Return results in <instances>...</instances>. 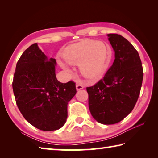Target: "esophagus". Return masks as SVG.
<instances>
[{"instance_id":"esophagus-1","label":"esophagus","mask_w":158,"mask_h":158,"mask_svg":"<svg viewBox=\"0 0 158 158\" xmlns=\"http://www.w3.org/2000/svg\"><path fill=\"white\" fill-rule=\"evenodd\" d=\"M76 89H77V90L83 89H84V85L80 84H77V85H76Z\"/></svg>"}]
</instances>
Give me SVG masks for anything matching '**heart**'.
Instances as JSON below:
<instances>
[{"label": "heart", "mask_w": 158, "mask_h": 158, "mask_svg": "<svg viewBox=\"0 0 158 158\" xmlns=\"http://www.w3.org/2000/svg\"><path fill=\"white\" fill-rule=\"evenodd\" d=\"M63 56L69 65H80V70L85 77L97 79L107 69L110 61V51L102 42L84 40L67 47ZM66 63L58 60L59 65L66 71H69Z\"/></svg>", "instance_id": "heart-1"}]
</instances>
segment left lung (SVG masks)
<instances>
[{"instance_id": "8db88e82", "label": "left lung", "mask_w": 158, "mask_h": 158, "mask_svg": "<svg viewBox=\"0 0 158 158\" xmlns=\"http://www.w3.org/2000/svg\"><path fill=\"white\" fill-rule=\"evenodd\" d=\"M115 60L102 79L87 87L90 114L98 123H117L129 114L137 103L143 72L139 55L120 35L108 34Z\"/></svg>"}]
</instances>
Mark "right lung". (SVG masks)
<instances>
[{"mask_svg":"<svg viewBox=\"0 0 158 158\" xmlns=\"http://www.w3.org/2000/svg\"><path fill=\"white\" fill-rule=\"evenodd\" d=\"M56 59H48L37 43L22 53L16 65L12 89L17 105L29 123L44 131L60 129L68 117V102L77 93L73 81L56 77Z\"/></svg>","mask_w":158,"mask_h":158,"instance_id":"add662e5","label":"right lung"}]
</instances>
